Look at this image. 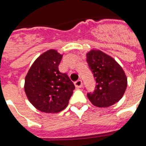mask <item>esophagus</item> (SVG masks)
<instances>
[{
	"instance_id": "1",
	"label": "esophagus",
	"mask_w": 146,
	"mask_h": 146,
	"mask_svg": "<svg viewBox=\"0 0 146 146\" xmlns=\"http://www.w3.org/2000/svg\"><path fill=\"white\" fill-rule=\"evenodd\" d=\"M75 86L76 88H81L82 86V82L81 80H79L75 82Z\"/></svg>"
}]
</instances>
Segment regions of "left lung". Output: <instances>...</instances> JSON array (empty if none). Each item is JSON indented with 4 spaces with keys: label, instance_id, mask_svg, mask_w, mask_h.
<instances>
[{
    "label": "left lung",
    "instance_id": "8db88e82",
    "mask_svg": "<svg viewBox=\"0 0 146 146\" xmlns=\"http://www.w3.org/2000/svg\"><path fill=\"white\" fill-rule=\"evenodd\" d=\"M86 57L96 81L93 92L87 93L92 104L98 108H108L119 102L127 86V76L122 67L102 50H90Z\"/></svg>",
    "mask_w": 146,
    "mask_h": 146
}]
</instances>
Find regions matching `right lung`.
Masks as SVG:
<instances>
[{
	"label": "right lung",
	"instance_id": "1",
	"mask_svg": "<svg viewBox=\"0 0 146 146\" xmlns=\"http://www.w3.org/2000/svg\"><path fill=\"white\" fill-rule=\"evenodd\" d=\"M63 55L49 50L40 55L31 66L25 79V92L31 104L44 113L63 111L75 89L66 73L59 71Z\"/></svg>",
	"mask_w": 146,
	"mask_h": 146
}]
</instances>
